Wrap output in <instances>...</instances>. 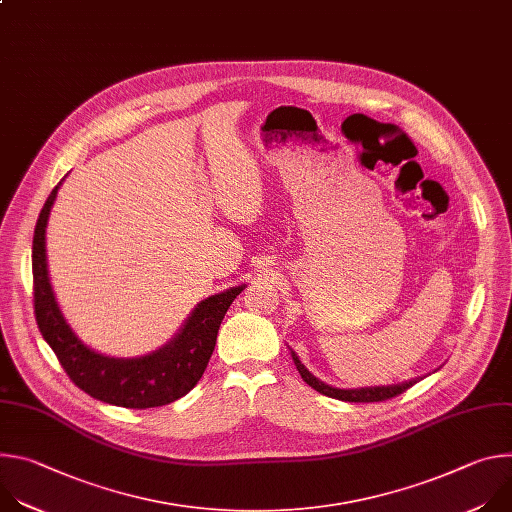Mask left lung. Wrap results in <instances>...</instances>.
Masks as SVG:
<instances>
[{
  "mask_svg": "<svg viewBox=\"0 0 512 512\" xmlns=\"http://www.w3.org/2000/svg\"><path fill=\"white\" fill-rule=\"evenodd\" d=\"M291 356H294V362H296V369L300 371L302 379L312 387L316 389L318 393L326 395V397H332V399H340V401H348V403H381V401H387V399H393L401 393H405L409 387H413L419 379H413V381H407V383H401V385H391V387H367V389H350V391H344V389H334V387H328L324 385L322 381H318L304 364L300 362V358L291 352Z\"/></svg>",
  "mask_w": 512,
  "mask_h": 512,
  "instance_id": "obj_1",
  "label": "left lung"
}]
</instances>
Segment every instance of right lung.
I'll return each instance as SVG.
<instances>
[{
    "mask_svg": "<svg viewBox=\"0 0 512 512\" xmlns=\"http://www.w3.org/2000/svg\"><path fill=\"white\" fill-rule=\"evenodd\" d=\"M58 186L40 210L32 243L34 314L60 367L81 391L109 405L150 409L184 397L204 375L221 322L245 285L210 296L192 312L182 332L158 352L141 358H109L87 348L64 322L46 269V223Z\"/></svg>",
    "mask_w": 512,
    "mask_h": 512,
    "instance_id": "add662e5",
    "label": "right lung"
}]
</instances>
